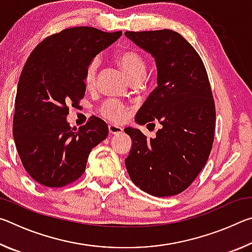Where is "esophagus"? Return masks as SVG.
Segmentation results:
<instances>
[{
	"label": "esophagus",
	"mask_w": 252,
	"mask_h": 252,
	"mask_svg": "<svg viewBox=\"0 0 252 252\" xmlns=\"http://www.w3.org/2000/svg\"><path fill=\"white\" fill-rule=\"evenodd\" d=\"M109 133L111 135L120 134V133H122V127L118 126H114V125H110L109 126Z\"/></svg>",
	"instance_id": "1"
}]
</instances>
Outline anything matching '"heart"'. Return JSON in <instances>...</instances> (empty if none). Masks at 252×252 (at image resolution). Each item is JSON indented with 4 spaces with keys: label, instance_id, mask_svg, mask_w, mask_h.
Here are the masks:
<instances>
[{
    "label": "heart",
    "instance_id": "b5f03b06",
    "mask_svg": "<svg viewBox=\"0 0 252 252\" xmlns=\"http://www.w3.org/2000/svg\"><path fill=\"white\" fill-rule=\"evenodd\" d=\"M118 64L120 65L122 71L125 72L130 82L133 81H142L146 78L147 65L141 54L135 52L133 50H126L118 54ZM100 66V59L95 58L89 64L87 72H85V84L88 87H92L95 83L97 70ZM100 112L105 119L112 122H122L129 116V109L121 102L116 100H106L101 105Z\"/></svg>",
    "mask_w": 252,
    "mask_h": 252
}]
</instances>
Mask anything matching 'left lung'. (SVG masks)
Masks as SVG:
<instances>
[{"mask_svg": "<svg viewBox=\"0 0 252 252\" xmlns=\"http://www.w3.org/2000/svg\"><path fill=\"white\" fill-rule=\"evenodd\" d=\"M155 58L158 87L135 116L140 126L159 122L156 138L126 127L132 148L126 167L132 182L155 197L185 191L206 165L215 138L216 108L197 51L172 30L126 32Z\"/></svg>", "mask_w": 252, "mask_h": 252, "instance_id": "obj_1", "label": "left lung"}]
</instances>
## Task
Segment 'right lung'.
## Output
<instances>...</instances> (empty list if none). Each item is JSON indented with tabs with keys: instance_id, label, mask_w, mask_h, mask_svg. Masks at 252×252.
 Returning <instances> with one entry per match:
<instances>
[{
	"instance_id": "obj_1",
	"label": "right lung",
	"mask_w": 252,
	"mask_h": 252,
	"mask_svg": "<svg viewBox=\"0 0 252 252\" xmlns=\"http://www.w3.org/2000/svg\"><path fill=\"white\" fill-rule=\"evenodd\" d=\"M121 35L65 29L37 44L27 60L15 96L13 136L24 169L40 185L60 188L78 180L92 149L108 136L100 118L91 117L76 130L66 117L69 106L83 99L90 62Z\"/></svg>"
}]
</instances>
